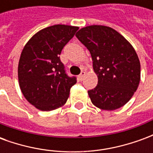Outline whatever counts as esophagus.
<instances>
[{
    "label": "esophagus",
    "mask_w": 153,
    "mask_h": 153,
    "mask_svg": "<svg viewBox=\"0 0 153 153\" xmlns=\"http://www.w3.org/2000/svg\"><path fill=\"white\" fill-rule=\"evenodd\" d=\"M84 75H85V72H84V71H82L81 74L79 75V80H83Z\"/></svg>",
    "instance_id": "esophagus-1"
}]
</instances>
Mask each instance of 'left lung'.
Wrapping results in <instances>:
<instances>
[{"instance_id":"left-lung-1","label":"left lung","mask_w":153,"mask_h":153,"mask_svg":"<svg viewBox=\"0 0 153 153\" xmlns=\"http://www.w3.org/2000/svg\"><path fill=\"white\" fill-rule=\"evenodd\" d=\"M75 36L90 51L97 85L88 91L97 107L114 111L125 106L140 81V61L134 48L120 33L103 25H90Z\"/></svg>"}]
</instances>
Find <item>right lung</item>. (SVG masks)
<instances>
[{"mask_svg":"<svg viewBox=\"0 0 153 153\" xmlns=\"http://www.w3.org/2000/svg\"><path fill=\"white\" fill-rule=\"evenodd\" d=\"M78 27L56 25L32 37L22 51L18 66L19 88L28 102L42 111L64 106L75 77L68 76L60 61L64 47L74 36Z\"/></svg>","mask_w":153,"mask_h":153,"instance_id":"1","label":"right lung"}]
</instances>
